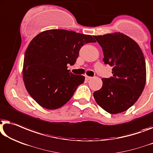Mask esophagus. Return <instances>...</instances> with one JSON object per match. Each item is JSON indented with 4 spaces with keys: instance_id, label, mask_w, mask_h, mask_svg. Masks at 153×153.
Returning <instances> with one entry per match:
<instances>
[{
    "instance_id": "esophagus-1",
    "label": "esophagus",
    "mask_w": 153,
    "mask_h": 153,
    "mask_svg": "<svg viewBox=\"0 0 153 153\" xmlns=\"http://www.w3.org/2000/svg\"><path fill=\"white\" fill-rule=\"evenodd\" d=\"M92 79L91 76H85V80L86 81H89Z\"/></svg>"
}]
</instances>
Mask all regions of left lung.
<instances>
[{"label":"left lung","instance_id":"obj_1","mask_svg":"<svg viewBox=\"0 0 153 153\" xmlns=\"http://www.w3.org/2000/svg\"><path fill=\"white\" fill-rule=\"evenodd\" d=\"M94 38L102 48L104 63L112 67L113 76L103 78L102 88L93 96L108 113L124 112L136 102L144 89L146 70L142 51L134 40L120 32Z\"/></svg>","mask_w":153,"mask_h":153}]
</instances>
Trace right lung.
<instances>
[{
	"mask_svg": "<svg viewBox=\"0 0 153 153\" xmlns=\"http://www.w3.org/2000/svg\"><path fill=\"white\" fill-rule=\"evenodd\" d=\"M96 41L90 35L65 30L40 33L26 50L23 70L25 88L33 99L48 110L68 102L85 80L68 70L74 65L82 46Z\"/></svg>",
	"mask_w": 153,
	"mask_h": 153,
	"instance_id": "right-lung-1",
	"label": "right lung"
}]
</instances>
